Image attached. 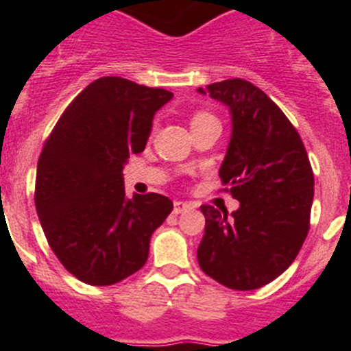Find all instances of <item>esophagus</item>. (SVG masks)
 <instances>
[{
  "label": "esophagus",
  "instance_id": "34e87169",
  "mask_svg": "<svg viewBox=\"0 0 351 351\" xmlns=\"http://www.w3.org/2000/svg\"><path fill=\"white\" fill-rule=\"evenodd\" d=\"M193 207L195 206L191 202H181V200H176V202H173V214H182L186 213V210H191Z\"/></svg>",
  "mask_w": 351,
  "mask_h": 351
}]
</instances>
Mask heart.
<instances>
[{"label":"heart","mask_w":351,"mask_h":351,"mask_svg":"<svg viewBox=\"0 0 351 351\" xmlns=\"http://www.w3.org/2000/svg\"><path fill=\"white\" fill-rule=\"evenodd\" d=\"M206 117H210V116L206 112H198V114H195L193 119H191V123H195V121H200V119H206Z\"/></svg>","instance_id":"heart-1"}]
</instances>
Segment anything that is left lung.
<instances>
[{"mask_svg":"<svg viewBox=\"0 0 351 351\" xmlns=\"http://www.w3.org/2000/svg\"><path fill=\"white\" fill-rule=\"evenodd\" d=\"M230 108L232 138L219 169L241 202L226 210L202 206L206 234L198 265L232 290H256L283 274L309 232L315 178L299 132L255 84L228 79L198 88Z\"/></svg>","mask_w":351,"mask_h":351,"instance_id":"1","label":"left lung"}]
</instances>
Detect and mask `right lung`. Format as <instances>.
<instances>
[{"instance_id": "1", "label": "right lung", "mask_w": 351, "mask_h": 351, "mask_svg": "<svg viewBox=\"0 0 351 351\" xmlns=\"http://www.w3.org/2000/svg\"><path fill=\"white\" fill-rule=\"evenodd\" d=\"M172 93L101 77L73 98L38 158L35 206L63 267L108 287L144 267L151 235L172 213L160 193L126 197L123 165L144 151L153 117Z\"/></svg>"}]
</instances>
